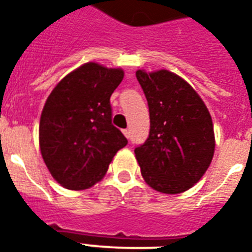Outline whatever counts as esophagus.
<instances>
[{
    "instance_id": "obj_1",
    "label": "esophagus",
    "mask_w": 252,
    "mask_h": 252,
    "mask_svg": "<svg viewBox=\"0 0 252 252\" xmlns=\"http://www.w3.org/2000/svg\"><path fill=\"white\" fill-rule=\"evenodd\" d=\"M123 133H124V136H126V138H129V136H130V130L129 129H124V130H123Z\"/></svg>"
}]
</instances>
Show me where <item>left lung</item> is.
<instances>
[{
    "label": "left lung",
    "mask_w": 252,
    "mask_h": 252,
    "mask_svg": "<svg viewBox=\"0 0 252 252\" xmlns=\"http://www.w3.org/2000/svg\"><path fill=\"white\" fill-rule=\"evenodd\" d=\"M148 100L149 137L134 149L142 178L162 193L189 189L215 154V130L207 106L188 82L165 69L136 72Z\"/></svg>",
    "instance_id": "1"
}]
</instances>
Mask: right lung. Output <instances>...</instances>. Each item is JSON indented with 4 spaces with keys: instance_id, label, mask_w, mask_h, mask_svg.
I'll return each instance as SVG.
<instances>
[{
    "instance_id": "right-lung-1",
    "label": "right lung",
    "mask_w": 252,
    "mask_h": 252,
    "mask_svg": "<svg viewBox=\"0 0 252 252\" xmlns=\"http://www.w3.org/2000/svg\"><path fill=\"white\" fill-rule=\"evenodd\" d=\"M122 69L86 63L49 94L40 116L39 145L49 172L68 189H86L106 175L118 150L128 144L112 126L110 98Z\"/></svg>"
}]
</instances>
